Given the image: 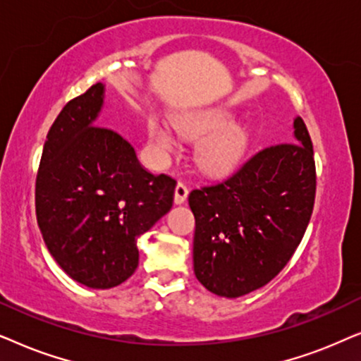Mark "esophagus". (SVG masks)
I'll list each match as a JSON object with an SVG mask.
<instances>
[{
  "mask_svg": "<svg viewBox=\"0 0 361 361\" xmlns=\"http://www.w3.org/2000/svg\"><path fill=\"white\" fill-rule=\"evenodd\" d=\"M188 198V188L183 183H178L175 188V204H183Z\"/></svg>",
  "mask_w": 361,
  "mask_h": 361,
  "instance_id": "1",
  "label": "esophagus"
}]
</instances>
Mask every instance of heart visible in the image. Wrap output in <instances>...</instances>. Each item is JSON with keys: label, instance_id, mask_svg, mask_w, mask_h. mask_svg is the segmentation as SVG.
I'll return each instance as SVG.
<instances>
[{"label": "heart", "instance_id": "1", "mask_svg": "<svg viewBox=\"0 0 361 361\" xmlns=\"http://www.w3.org/2000/svg\"><path fill=\"white\" fill-rule=\"evenodd\" d=\"M236 112L213 107L186 114L175 122L176 132L190 140H200L195 160L208 175L223 176L234 171L251 148V130L246 123L236 122ZM148 140L153 150L170 153L176 148V138L160 120L148 122Z\"/></svg>", "mask_w": 361, "mask_h": 361}]
</instances>
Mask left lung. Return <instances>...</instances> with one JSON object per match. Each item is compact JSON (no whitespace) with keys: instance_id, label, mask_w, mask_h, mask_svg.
<instances>
[{"instance_id":"1","label":"left lung","mask_w":361,"mask_h":361,"mask_svg":"<svg viewBox=\"0 0 361 361\" xmlns=\"http://www.w3.org/2000/svg\"><path fill=\"white\" fill-rule=\"evenodd\" d=\"M294 143L264 148L221 183L193 190L195 276L219 297L261 289L290 261L315 200V161L304 120Z\"/></svg>"}]
</instances>
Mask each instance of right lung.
<instances>
[{
	"label": "right lung",
	"instance_id": "add662e5",
	"mask_svg": "<svg viewBox=\"0 0 361 361\" xmlns=\"http://www.w3.org/2000/svg\"><path fill=\"white\" fill-rule=\"evenodd\" d=\"M105 85L71 100L52 123L36 178L47 251L90 289L120 286L138 266L137 239L173 206L176 181L140 165L125 138L97 127Z\"/></svg>",
	"mask_w": 361,
	"mask_h": 361
}]
</instances>
